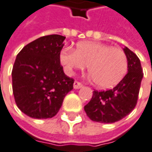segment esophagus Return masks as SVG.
Listing matches in <instances>:
<instances>
[{
	"mask_svg": "<svg viewBox=\"0 0 152 152\" xmlns=\"http://www.w3.org/2000/svg\"><path fill=\"white\" fill-rule=\"evenodd\" d=\"M73 87H74V88L75 89H79L81 88H83V85L81 83H79V82H77V81H75Z\"/></svg>",
	"mask_w": 152,
	"mask_h": 152,
	"instance_id": "obj_1",
	"label": "esophagus"
}]
</instances>
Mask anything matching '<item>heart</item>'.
<instances>
[{
  "mask_svg": "<svg viewBox=\"0 0 152 152\" xmlns=\"http://www.w3.org/2000/svg\"><path fill=\"white\" fill-rule=\"evenodd\" d=\"M60 62L68 73L88 65L89 76L100 88L114 87L128 69V58L121 48L94 42H80L76 51L64 48L60 53Z\"/></svg>",
  "mask_w": 152,
  "mask_h": 152,
  "instance_id": "1",
  "label": "heart"
}]
</instances>
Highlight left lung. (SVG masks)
Returning a JSON list of instances; mask_svg holds the SVG:
<instances>
[{
  "label": "left lung",
  "instance_id": "left-lung-1",
  "mask_svg": "<svg viewBox=\"0 0 152 152\" xmlns=\"http://www.w3.org/2000/svg\"><path fill=\"white\" fill-rule=\"evenodd\" d=\"M123 51L128 58V73L115 88L106 91H94L88 104L84 106L86 114L92 121L113 123L128 115L134 109L143 69L140 58L127 47Z\"/></svg>",
  "mask_w": 152,
  "mask_h": 152
}]
</instances>
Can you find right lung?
<instances>
[{
	"label": "right lung",
	"mask_w": 152,
	"mask_h": 152,
	"mask_svg": "<svg viewBox=\"0 0 152 152\" xmlns=\"http://www.w3.org/2000/svg\"><path fill=\"white\" fill-rule=\"evenodd\" d=\"M65 37L49 35L24 46L12 71V92L17 106L36 119L52 118L60 109L74 80L60 64Z\"/></svg>",
	"instance_id": "right-lung-1"
}]
</instances>
